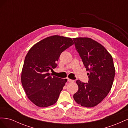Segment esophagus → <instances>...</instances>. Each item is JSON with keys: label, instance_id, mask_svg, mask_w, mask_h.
<instances>
[{"label": "esophagus", "instance_id": "obj_1", "mask_svg": "<svg viewBox=\"0 0 128 128\" xmlns=\"http://www.w3.org/2000/svg\"><path fill=\"white\" fill-rule=\"evenodd\" d=\"M67 80H68V82H74V80H70V79H69V78H68Z\"/></svg>", "mask_w": 128, "mask_h": 128}]
</instances>
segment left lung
<instances>
[{
	"label": "left lung",
	"mask_w": 128,
	"mask_h": 128,
	"mask_svg": "<svg viewBox=\"0 0 128 128\" xmlns=\"http://www.w3.org/2000/svg\"><path fill=\"white\" fill-rule=\"evenodd\" d=\"M76 50L88 76V83L76 80L78 90L74 99L83 107H92L102 102L110 91L115 76L112 56L99 42L90 38H73Z\"/></svg>",
	"instance_id": "8db88e82"
}]
</instances>
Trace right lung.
<instances>
[{"mask_svg": "<svg viewBox=\"0 0 128 128\" xmlns=\"http://www.w3.org/2000/svg\"><path fill=\"white\" fill-rule=\"evenodd\" d=\"M74 44L70 38L52 36L34 44L26 56L21 82L26 94L36 106L45 107L56 102L67 79L52 76L61 53Z\"/></svg>", "mask_w": 128, "mask_h": 128, "instance_id": "1", "label": "right lung"}]
</instances>
